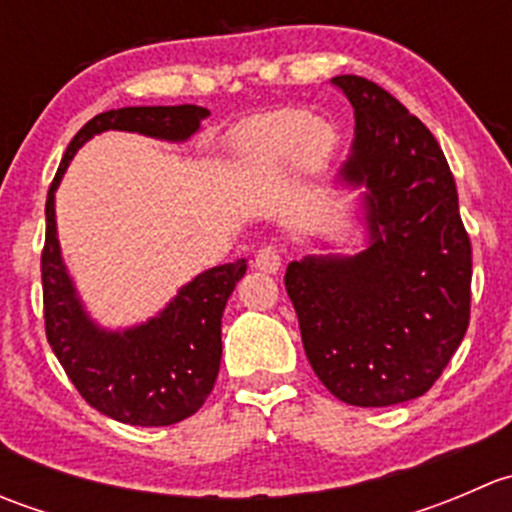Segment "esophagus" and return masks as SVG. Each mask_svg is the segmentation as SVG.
Returning a JSON list of instances; mask_svg holds the SVG:
<instances>
[{"label":"esophagus","instance_id":"34e87169","mask_svg":"<svg viewBox=\"0 0 512 512\" xmlns=\"http://www.w3.org/2000/svg\"><path fill=\"white\" fill-rule=\"evenodd\" d=\"M252 265L262 272H277L282 267V252L277 250L275 245L260 247L255 255V260H252Z\"/></svg>","mask_w":512,"mask_h":512}]
</instances>
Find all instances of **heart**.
Listing matches in <instances>:
<instances>
[{
	"instance_id": "1",
	"label": "heart",
	"mask_w": 512,
	"mask_h": 512,
	"mask_svg": "<svg viewBox=\"0 0 512 512\" xmlns=\"http://www.w3.org/2000/svg\"><path fill=\"white\" fill-rule=\"evenodd\" d=\"M334 131L329 123L314 121L302 108H282L247 123L240 133V151L257 168H280L302 158L317 163L329 153Z\"/></svg>"
}]
</instances>
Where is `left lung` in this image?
I'll list each match as a JSON object with an SVG mask.
<instances>
[{"instance_id": "obj_1", "label": "left lung", "mask_w": 512, "mask_h": 512, "mask_svg": "<svg viewBox=\"0 0 512 512\" xmlns=\"http://www.w3.org/2000/svg\"><path fill=\"white\" fill-rule=\"evenodd\" d=\"M354 106L339 178L366 185L371 242L352 257L289 262L285 287L314 374L339 401L394 406L443 374L471 319V237L433 133L389 91L334 76Z\"/></svg>"}]
</instances>
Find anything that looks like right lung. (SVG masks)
<instances>
[{
  "mask_svg": "<svg viewBox=\"0 0 512 512\" xmlns=\"http://www.w3.org/2000/svg\"><path fill=\"white\" fill-rule=\"evenodd\" d=\"M208 116V108L193 103L98 113L71 138L46 195V240L41 250L46 339L86 404L128 426H170L205 404L220 371V324L227 297L245 275L247 260L198 275L146 324L106 332L84 312L61 260L54 193L69 160L96 133L131 131L163 141H185Z\"/></svg>",
  "mask_w": 512,
  "mask_h": 512,
  "instance_id": "add662e5",
  "label": "right lung"
}]
</instances>
